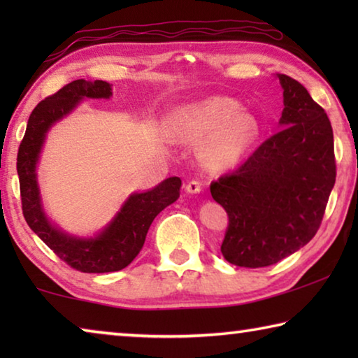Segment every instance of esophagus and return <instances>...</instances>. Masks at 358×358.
Returning <instances> with one entry per match:
<instances>
[{"instance_id": "34e87169", "label": "esophagus", "mask_w": 358, "mask_h": 358, "mask_svg": "<svg viewBox=\"0 0 358 358\" xmlns=\"http://www.w3.org/2000/svg\"><path fill=\"white\" fill-rule=\"evenodd\" d=\"M202 181H199V180H191V181H187L186 183V187L185 189L187 191V192H191V194H199L202 191Z\"/></svg>"}]
</instances>
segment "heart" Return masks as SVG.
I'll return each instance as SVG.
<instances>
[{
    "label": "heart",
    "instance_id": "heart-1",
    "mask_svg": "<svg viewBox=\"0 0 358 358\" xmlns=\"http://www.w3.org/2000/svg\"><path fill=\"white\" fill-rule=\"evenodd\" d=\"M177 121L181 131L191 137L212 134L203 156L215 167L235 164L252 147L260 132L257 118L241 110L240 102L227 96H213L181 108Z\"/></svg>",
    "mask_w": 358,
    "mask_h": 358
}]
</instances>
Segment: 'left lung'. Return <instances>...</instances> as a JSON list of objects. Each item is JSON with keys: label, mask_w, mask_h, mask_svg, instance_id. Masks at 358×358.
Instances as JSON below:
<instances>
[{"label": "left lung", "mask_w": 358, "mask_h": 358, "mask_svg": "<svg viewBox=\"0 0 358 358\" xmlns=\"http://www.w3.org/2000/svg\"><path fill=\"white\" fill-rule=\"evenodd\" d=\"M278 77L284 90L282 129L210 185L229 216L222 256L246 268L273 265L305 246L320 227L336 180L325 110L300 82Z\"/></svg>", "instance_id": "left-lung-1"}]
</instances>
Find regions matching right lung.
Here are the masks:
<instances>
[{
    "mask_svg": "<svg viewBox=\"0 0 358 358\" xmlns=\"http://www.w3.org/2000/svg\"><path fill=\"white\" fill-rule=\"evenodd\" d=\"M110 94V85L102 80L87 82L80 78L64 85L34 107L17 153V173L25 221L59 259L82 273H108L128 266L141 252L155 217L180 197L181 180L178 177L164 180L151 191L134 194L110 226L90 240L69 237L47 221L41 207L34 172L45 132L55 121L69 113L80 99L108 98Z\"/></svg>",
    "mask_w": 358,
    "mask_h": 358,
    "instance_id": "obj_1",
    "label": "right lung"
}]
</instances>
